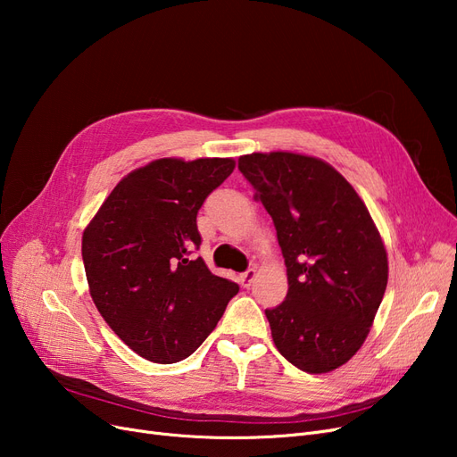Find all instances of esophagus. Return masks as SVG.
I'll return each instance as SVG.
<instances>
[{"instance_id":"obj_1","label":"esophagus","mask_w":457,"mask_h":457,"mask_svg":"<svg viewBox=\"0 0 457 457\" xmlns=\"http://www.w3.org/2000/svg\"><path fill=\"white\" fill-rule=\"evenodd\" d=\"M255 274H257L255 269H247L245 272H242V274L238 276L240 286H242V287H250V286L253 284V280H255Z\"/></svg>"}]
</instances>
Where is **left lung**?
<instances>
[{
    "mask_svg": "<svg viewBox=\"0 0 457 457\" xmlns=\"http://www.w3.org/2000/svg\"><path fill=\"white\" fill-rule=\"evenodd\" d=\"M276 228L287 295L267 309L276 349L303 371L326 373L362 347L389 276L368 207L329 163L294 152L240 156Z\"/></svg>",
    "mask_w": 457,
    "mask_h": 457,
    "instance_id": "1",
    "label": "left lung"
}]
</instances>
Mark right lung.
Instances as JSON below:
<instances>
[{"instance_id":"1","label":"right lung","mask_w":457,"mask_h":457,"mask_svg":"<svg viewBox=\"0 0 457 457\" xmlns=\"http://www.w3.org/2000/svg\"><path fill=\"white\" fill-rule=\"evenodd\" d=\"M234 170L232 158H162L123 177L81 238L93 303L150 362L173 364L212 334L238 284L192 257L196 215Z\"/></svg>"}]
</instances>
